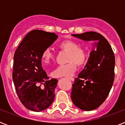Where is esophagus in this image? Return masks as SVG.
<instances>
[{"instance_id": "1", "label": "esophagus", "mask_w": 125, "mask_h": 125, "mask_svg": "<svg viewBox=\"0 0 125 125\" xmlns=\"http://www.w3.org/2000/svg\"><path fill=\"white\" fill-rule=\"evenodd\" d=\"M67 78H69V79H70L71 80V81H74V78H73V77H67Z\"/></svg>"}]
</instances>
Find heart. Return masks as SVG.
<instances>
[{
	"label": "heart",
	"instance_id": "obj_1",
	"mask_svg": "<svg viewBox=\"0 0 125 125\" xmlns=\"http://www.w3.org/2000/svg\"><path fill=\"white\" fill-rule=\"evenodd\" d=\"M60 49L69 53L67 62L65 65H59L53 71L51 75L53 77L58 78L63 76H69L76 71V66H82L87 60V52L85 49L79 47L76 42L71 40H65L60 43L58 45ZM54 54L51 49H46L42 52L41 60L43 64L47 65L52 60Z\"/></svg>",
	"mask_w": 125,
	"mask_h": 125
}]
</instances>
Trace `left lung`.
Wrapping results in <instances>:
<instances>
[{
  "instance_id": "obj_1",
  "label": "left lung",
  "mask_w": 125,
  "mask_h": 125,
  "mask_svg": "<svg viewBox=\"0 0 125 125\" xmlns=\"http://www.w3.org/2000/svg\"><path fill=\"white\" fill-rule=\"evenodd\" d=\"M72 36L94 42L85 67L74 79L71 95L73 103L78 108L93 110L104 102L112 87L114 54L108 41L97 32H86Z\"/></svg>"
}]
</instances>
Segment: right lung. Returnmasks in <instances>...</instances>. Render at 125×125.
Segmentation results:
<instances>
[{
    "instance_id": "obj_1",
    "label": "right lung",
    "mask_w": 125,
    "mask_h": 125,
    "mask_svg": "<svg viewBox=\"0 0 125 125\" xmlns=\"http://www.w3.org/2000/svg\"><path fill=\"white\" fill-rule=\"evenodd\" d=\"M57 38L54 33L32 30L15 52L13 80L19 99L28 110L41 112L49 108L54 101L58 80H49L42 66L41 56Z\"/></svg>"
}]
</instances>
